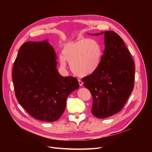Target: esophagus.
<instances>
[{"label":"esophagus","mask_w":152,"mask_h":152,"mask_svg":"<svg viewBox=\"0 0 152 152\" xmlns=\"http://www.w3.org/2000/svg\"><path fill=\"white\" fill-rule=\"evenodd\" d=\"M78 82H79V85H80V86H82V85H83V82H82L81 80H80V79L78 80Z\"/></svg>","instance_id":"esophagus-1"}]
</instances>
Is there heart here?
<instances>
[{"label":"heart","instance_id":"1","mask_svg":"<svg viewBox=\"0 0 152 152\" xmlns=\"http://www.w3.org/2000/svg\"><path fill=\"white\" fill-rule=\"evenodd\" d=\"M103 55L100 43L94 39L80 38L64 46L62 55L59 56L60 67H67V61L70 64L73 73L80 77L93 74L99 67Z\"/></svg>","mask_w":152,"mask_h":152}]
</instances>
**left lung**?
I'll return each instance as SVG.
<instances>
[{
    "label": "left lung",
    "mask_w": 152,
    "mask_h": 152,
    "mask_svg": "<svg viewBox=\"0 0 152 152\" xmlns=\"http://www.w3.org/2000/svg\"><path fill=\"white\" fill-rule=\"evenodd\" d=\"M105 49L99 69L82 79L93 96L92 114L99 118L118 113L133 91L134 62L122 38L114 31L101 32Z\"/></svg>",
    "instance_id": "left-lung-1"
}]
</instances>
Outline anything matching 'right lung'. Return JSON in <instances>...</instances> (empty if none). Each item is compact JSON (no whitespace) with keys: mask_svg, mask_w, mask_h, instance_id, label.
I'll use <instances>...</instances> for the list:
<instances>
[{"mask_svg":"<svg viewBox=\"0 0 152 152\" xmlns=\"http://www.w3.org/2000/svg\"><path fill=\"white\" fill-rule=\"evenodd\" d=\"M48 41H28L21 46L12 77L20 104L35 118L52 122L62 115L68 96L79 84L72 76L59 74L56 53Z\"/></svg>","mask_w":152,"mask_h":152,"instance_id":"obj_1","label":"right lung"}]
</instances>
